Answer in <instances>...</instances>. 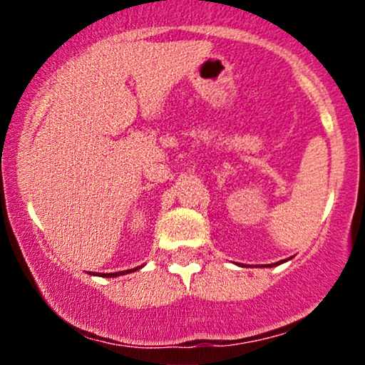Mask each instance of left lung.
I'll return each mask as SVG.
<instances>
[{
	"label": "left lung",
	"mask_w": 365,
	"mask_h": 365,
	"mask_svg": "<svg viewBox=\"0 0 365 365\" xmlns=\"http://www.w3.org/2000/svg\"><path fill=\"white\" fill-rule=\"evenodd\" d=\"M283 262H284V261H279V262H274V264H273V266H279V264H283ZM273 266H271V264H269V267H273Z\"/></svg>",
	"instance_id": "8db88e82"
}]
</instances>
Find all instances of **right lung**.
Wrapping results in <instances>:
<instances>
[{
	"mask_svg": "<svg viewBox=\"0 0 365 365\" xmlns=\"http://www.w3.org/2000/svg\"><path fill=\"white\" fill-rule=\"evenodd\" d=\"M142 266L139 267H133V269H127V271H118V273H96V276H103V278H115V276H121V274H128V273H133V271L140 269Z\"/></svg>",
	"mask_w": 365,
	"mask_h": 365,
	"instance_id": "obj_1",
	"label": "right lung"
}]
</instances>
